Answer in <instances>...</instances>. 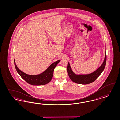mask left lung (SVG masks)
Wrapping results in <instances>:
<instances>
[{
  "label": "left lung",
  "mask_w": 120,
  "mask_h": 120,
  "mask_svg": "<svg viewBox=\"0 0 120 120\" xmlns=\"http://www.w3.org/2000/svg\"><path fill=\"white\" fill-rule=\"evenodd\" d=\"M107 56H106V52L105 53V56L102 65L96 70L94 72L91 74L87 75H77L75 74L72 71L71 69V68L70 64L68 63V72L69 76L70 79L73 82L75 83L79 84L86 85L91 83L96 80L97 78L102 73L106 64Z\"/></svg>",
  "instance_id": "8db88e82"
}]
</instances>
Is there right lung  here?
<instances>
[{
  "mask_svg": "<svg viewBox=\"0 0 120 120\" xmlns=\"http://www.w3.org/2000/svg\"><path fill=\"white\" fill-rule=\"evenodd\" d=\"M60 60L52 63L44 72L37 75H30L24 73L18 68L14 60V65L18 73L29 84L34 86L44 85L49 83L52 78L54 69L56 68Z\"/></svg>",
  "mask_w": 120,
  "mask_h": 120,
  "instance_id": "1",
  "label": "right lung"
}]
</instances>
